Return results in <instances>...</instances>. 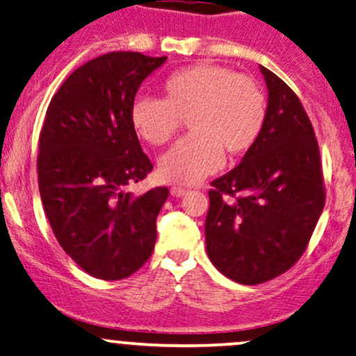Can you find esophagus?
<instances>
[{"label":"esophagus","instance_id":"1","mask_svg":"<svg viewBox=\"0 0 356 356\" xmlns=\"http://www.w3.org/2000/svg\"><path fill=\"white\" fill-rule=\"evenodd\" d=\"M188 193H189L188 189L179 188V186H172V188H170V194L174 197H182V196H186V194H188Z\"/></svg>","mask_w":356,"mask_h":356}]
</instances>
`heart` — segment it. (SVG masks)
Returning <instances> with one entry per match:
<instances>
[{
    "label": "heart",
    "instance_id": "obj_1",
    "mask_svg": "<svg viewBox=\"0 0 356 356\" xmlns=\"http://www.w3.org/2000/svg\"><path fill=\"white\" fill-rule=\"evenodd\" d=\"M268 118L263 90L232 68L197 63L167 76L162 100L140 97L129 119L133 131L153 147L172 140L188 119L193 134L168 149L159 162L163 181L196 184L230 159L242 156L259 141Z\"/></svg>",
    "mask_w": 356,
    "mask_h": 356
}]
</instances>
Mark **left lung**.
Here are the masks:
<instances>
[{"label":"left lung","instance_id":"8db88e82","mask_svg":"<svg viewBox=\"0 0 356 356\" xmlns=\"http://www.w3.org/2000/svg\"><path fill=\"white\" fill-rule=\"evenodd\" d=\"M259 70L268 88L263 134L234 170L211 182L204 222L209 261L242 285H259L297 263L326 200L319 147L300 100L273 71Z\"/></svg>","mask_w":356,"mask_h":356}]
</instances>
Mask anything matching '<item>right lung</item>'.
<instances>
[{"instance_id": "add662e5", "label": "right lung", "mask_w": 356, "mask_h": 356, "mask_svg": "<svg viewBox=\"0 0 356 356\" xmlns=\"http://www.w3.org/2000/svg\"><path fill=\"white\" fill-rule=\"evenodd\" d=\"M167 58L109 52L74 70L39 138V193L59 245L88 275L122 280L152 256L167 188H124L152 170L129 119L138 88Z\"/></svg>"}]
</instances>
